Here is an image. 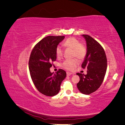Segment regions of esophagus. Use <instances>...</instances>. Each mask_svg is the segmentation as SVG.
I'll use <instances>...</instances> for the list:
<instances>
[{"mask_svg": "<svg viewBox=\"0 0 125 125\" xmlns=\"http://www.w3.org/2000/svg\"><path fill=\"white\" fill-rule=\"evenodd\" d=\"M66 73H67V75H70L72 74V73H69V72H67Z\"/></svg>", "mask_w": 125, "mask_h": 125, "instance_id": "1", "label": "esophagus"}]
</instances>
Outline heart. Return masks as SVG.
<instances>
[{
	"label": "heart",
	"mask_w": 125,
	"mask_h": 125,
	"mask_svg": "<svg viewBox=\"0 0 125 125\" xmlns=\"http://www.w3.org/2000/svg\"><path fill=\"white\" fill-rule=\"evenodd\" d=\"M63 45L66 47L73 49V57H76L80 60H83L87 53V48L85 45L74 38L69 37L63 43ZM56 54L58 58L62 57L63 55V50L60 46H58L56 49ZM79 64L78 60L74 58L71 59H67L64 61L62 64V67L67 70L73 71Z\"/></svg>",
	"instance_id": "obj_1"
}]
</instances>
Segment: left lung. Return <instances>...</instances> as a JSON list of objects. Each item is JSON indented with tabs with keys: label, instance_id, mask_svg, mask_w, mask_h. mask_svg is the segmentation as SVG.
Listing matches in <instances>:
<instances>
[{
	"label": "left lung",
	"instance_id": "1",
	"mask_svg": "<svg viewBox=\"0 0 125 125\" xmlns=\"http://www.w3.org/2000/svg\"><path fill=\"white\" fill-rule=\"evenodd\" d=\"M82 36L86 42L87 53L81 67L88 70L86 74L77 73L80 77L77 86L81 93L89 95L99 89L103 82L107 69V58L99 43L88 35Z\"/></svg>",
	"mask_w": 125,
	"mask_h": 125
}]
</instances>
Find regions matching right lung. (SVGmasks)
<instances>
[{
  "mask_svg": "<svg viewBox=\"0 0 125 125\" xmlns=\"http://www.w3.org/2000/svg\"><path fill=\"white\" fill-rule=\"evenodd\" d=\"M64 38V36L45 37L35 45L30 55L29 68L32 81L40 93L48 96L58 93L66 77V71L62 69H59L56 73L50 71L57 58L56 47Z\"/></svg>",
  "mask_w": 125,
  "mask_h": 125,
  "instance_id": "add662e5",
  "label": "right lung"
}]
</instances>
